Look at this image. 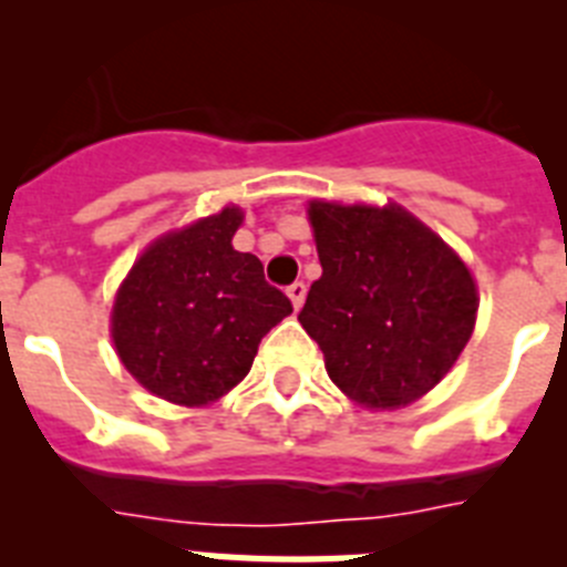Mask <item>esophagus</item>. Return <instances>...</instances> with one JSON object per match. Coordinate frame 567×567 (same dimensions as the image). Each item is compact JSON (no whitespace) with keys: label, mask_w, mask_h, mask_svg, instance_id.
<instances>
[{"label":"esophagus","mask_w":567,"mask_h":567,"mask_svg":"<svg viewBox=\"0 0 567 567\" xmlns=\"http://www.w3.org/2000/svg\"><path fill=\"white\" fill-rule=\"evenodd\" d=\"M287 295L289 300H292V307L300 309V303H303V298H307V284H303V280H295V284H289L287 287Z\"/></svg>","instance_id":"34e87169"}]
</instances>
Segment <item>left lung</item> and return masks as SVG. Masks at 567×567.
Returning a JSON list of instances; mask_svg holds the SVG:
<instances>
[{"label":"left lung","mask_w":567,"mask_h":567,"mask_svg":"<svg viewBox=\"0 0 567 567\" xmlns=\"http://www.w3.org/2000/svg\"><path fill=\"white\" fill-rule=\"evenodd\" d=\"M323 275L300 309L338 389L400 409L440 383L468 343L477 287L463 260L400 207L312 202Z\"/></svg>","instance_id":"8db88e82"}]
</instances>
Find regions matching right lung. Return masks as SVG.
Segmentation results:
<instances>
[{"instance_id": "right-lung-1", "label": "right lung", "mask_w": 567, "mask_h": 567, "mask_svg": "<svg viewBox=\"0 0 567 567\" xmlns=\"http://www.w3.org/2000/svg\"><path fill=\"white\" fill-rule=\"evenodd\" d=\"M240 209L164 235L138 258L113 307L118 358L144 389L204 405L247 378L260 338L292 312L260 260L233 249Z\"/></svg>"}]
</instances>
